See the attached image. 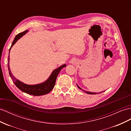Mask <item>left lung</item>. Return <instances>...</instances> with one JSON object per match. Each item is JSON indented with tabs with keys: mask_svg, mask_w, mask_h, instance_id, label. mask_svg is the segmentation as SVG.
Returning a JSON list of instances; mask_svg holds the SVG:
<instances>
[{
	"mask_svg": "<svg viewBox=\"0 0 131 131\" xmlns=\"http://www.w3.org/2000/svg\"><path fill=\"white\" fill-rule=\"evenodd\" d=\"M77 86H78V88L80 89V90H82L83 91H84L85 93H88V94H91V95H95V94H97V93H96V92H89V91H83V90L81 88H80V87L78 86V85H77ZM103 92V91H102ZM102 92H99V93H102ZM104 92V91H103Z\"/></svg>",
	"mask_w": 131,
	"mask_h": 131,
	"instance_id": "obj_1",
	"label": "left lung"
}]
</instances>
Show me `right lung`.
Wrapping results in <instances>:
<instances>
[{
  "label": "right lung",
  "mask_w": 131,
  "mask_h": 131,
  "mask_svg": "<svg viewBox=\"0 0 131 131\" xmlns=\"http://www.w3.org/2000/svg\"><path fill=\"white\" fill-rule=\"evenodd\" d=\"M28 32V30H25L24 32H22L16 35L15 37V38L13 40L12 44L11 45L10 48L9 49V53L10 49L12 48V46L14 45L15 43L18 40L20 39L22 36H24L25 34ZM9 56H8V68L9 70V75L12 78L13 82L16 86L23 92H25L28 93L29 95H31L33 96H41L47 94V93H49L51 90L54 88V86L55 85L56 80L57 78L59 72L61 71V70L66 66V64H63L61 66L59 67L58 68L55 69L51 73V75L49 77V78L47 79L45 81L43 82L42 83H39V84L36 85H28L25 84V83L21 82L20 80L16 79L15 77L13 75L12 73L11 72L10 69L9 67Z\"/></svg>",
  "instance_id": "obj_1"
}]
</instances>
